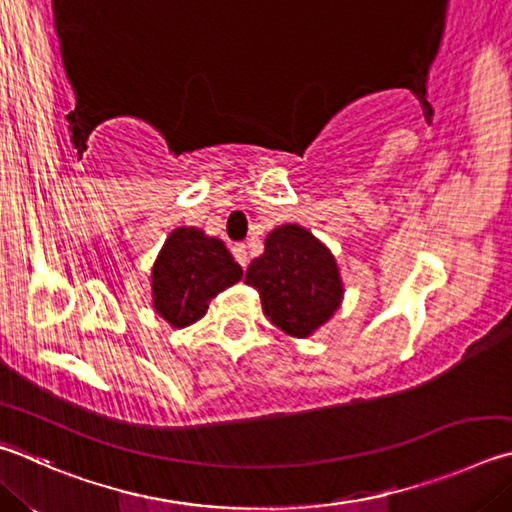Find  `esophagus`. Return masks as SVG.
<instances>
[{
  "instance_id": "34e87169",
  "label": "esophagus",
  "mask_w": 512,
  "mask_h": 512,
  "mask_svg": "<svg viewBox=\"0 0 512 512\" xmlns=\"http://www.w3.org/2000/svg\"><path fill=\"white\" fill-rule=\"evenodd\" d=\"M232 255H235V259H237V262H239L241 266H246V264H248L246 244H235V246H232Z\"/></svg>"
}]
</instances>
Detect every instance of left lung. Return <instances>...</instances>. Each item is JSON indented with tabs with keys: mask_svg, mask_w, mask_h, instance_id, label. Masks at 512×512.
<instances>
[{
	"mask_svg": "<svg viewBox=\"0 0 512 512\" xmlns=\"http://www.w3.org/2000/svg\"><path fill=\"white\" fill-rule=\"evenodd\" d=\"M246 284L259 293L266 318L295 338L311 336L342 300L336 259L295 224L266 237L264 255L250 262Z\"/></svg>",
	"mask_w": 512,
	"mask_h": 512,
	"instance_id": "left-lung-1",
	"label": "left lung"
}]
</instances>
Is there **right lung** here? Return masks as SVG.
<instances>
[{
  "label": "right lung",
  "instance_id": "add662e5",
  "mask_svg": "<svg viewBox=\"0 0 512 512\" xmlns=\"http://www.w3.org/2000/svg\"><path fill=\"white\" fill-rule=\"evenodd\" d=\"M241 266L224 241L197 228H176L152 271L154 306L172 327H188L208 311V302L241 280Z\"/></svg>",
  "mask_w": 512,
  "mask_h": 512
}]
</instances>
